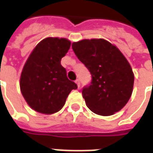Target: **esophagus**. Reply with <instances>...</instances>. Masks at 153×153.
Masks as SVG:
<instances>
[{
    "instance_id": "34e87169",
    "label": "esophagus",
    "mask_w": 153,
    "mask_h": 153,
    "mask_svg": "<svg viewBox=\"0 0 153 153\" xmlns=\"http://www.w3.org/2000/svg\"><path fill=\"white\" fill-rule=\"evenodd\" d=\"M75 83H76L77 85H78V87L79 88V86H80V81H79V79H77L76 80H75Z\"/></svg>"
}]
</instances>
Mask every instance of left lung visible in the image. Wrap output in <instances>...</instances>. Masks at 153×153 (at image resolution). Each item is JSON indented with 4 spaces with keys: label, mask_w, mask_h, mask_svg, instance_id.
Wrapping results in <instances>:
<instances>
[{
    "label": "left lung",
    "mask_w": 153,
    "mask_h": 153,
    "mask_svg": "<svg viewBox=\"0 0 153 153\" xmlns=\"http://www.w3.org/2000/svg\"><path fill=\"white\" fill-rule=\"evenodd\" d=\"M72 48L91 74L90 84L82 89L88 108L100 116L120 111L134 85L133 72L124 55L105 39H85L74 42Z\"/></svg>",
    "instance_id": "obj_1"
}]
</instances>
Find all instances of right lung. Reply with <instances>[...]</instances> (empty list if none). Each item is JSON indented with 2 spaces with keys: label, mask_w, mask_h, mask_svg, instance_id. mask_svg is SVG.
I'll return each instance as SVG.
<instances>
[{
  "label": "right lung",
  "mask_w": 153,
  "mask_h": 153,
  "mask_svg": "<svg viewBox=\"0 0 153 153\" xmlns=\"http://www.w3.org/2000/svg\"><path fill=\"white\" fill-rule=\"evenodd\" d=\"M71 42L65 38L47 37L33 49L20 79L22 94L30 107L42 114L60 111L77 85L69 80L61 59Z\"/></svg>",
  "instance_id": "add662e5"
}]
</instances>
